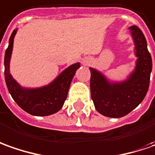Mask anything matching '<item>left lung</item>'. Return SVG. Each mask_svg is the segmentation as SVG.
<instances>
[{"label": "left lung", "mask_w": 155, "mask_h": 155, "mask_svg": "<svg viewBox=\"0 0 155 155\" xmlns=\"http://www.w3.org/2000/svg\"><path fill=\"white\" fill-rule=\"evenodd\" d=\"M137 57L134 71L122 82H110L100 71L90 67L91 98L97 111L104 116L120 118L143 100L149 86L152 58L139 28H129Z\"/></svg>", "instance_id": "8db88e82"}]
</instances>
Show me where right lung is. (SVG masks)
I'll return each mask as SVG.
<instances>
[{
  "label": "right lung",
  "instance_id": "1",
  "mask_svg": "<svg viewBox=\"0 0 155 155\" xmlns=\"http://www.w3.org/2000/svg\"><path fill=\"white\" fill-rule=\"evenodd\" d=\"M18 29H14L11 35L4 59V74L8 91L19 107L28 114L37 116L55 114L63 106L71 80L76 71L80 67V63L77 62L66 68L48 85L36 88H23L10 73V60L13 48V39Z\"/></svg>",
  "mask_w": 155,
  "mask_h": 155
}]
</instances>
